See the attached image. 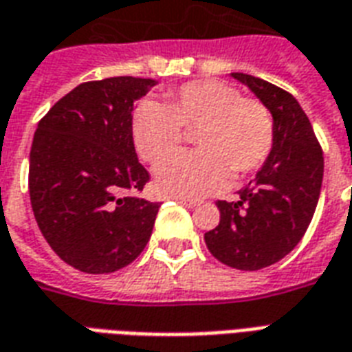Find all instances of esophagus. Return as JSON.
I'll list each match as a JSON object with an SVG mask.
<instances>
[{
  "mask_svg": "<svg viewBox=\"0 0 352 352\" xmlns=\"http://www.w3.org/2000/svg\"><path fill=\"white\" fill-rule=\"evenodd\" d=\"M177 201L179 204H183L184 207H188V209H194V207L198 206V199H190V198H181V196H177Z\"/></svg>",
  "mask_w": 352,
  "mask_h": 352,
  "instance_id": "1",
  "label": "esophagus"
}]
</instances>
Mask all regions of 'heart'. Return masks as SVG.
Returning <instances> with one entry per match:
<instances>
[{
	"instance_id": "b5f03b06",
	"label": "heart",
	"mask_w": 352,
	"mask_h": 352,
	"mask_svg": "<svg viewBox=\"0 0 352 352\" xmlns=\"http://www.w3.org/2000/svg\"><path fill=\"white\" fill-rule=\"evenodd\" d=\"M195 134L196 153L177 155L154 171L160 192L206 196L258 169L273 146V120L256 100L241 98L237 88L219 80H192L160 103L143 100L131 115V139L139 156L163 162L182 140Z\"/></svg>"
}]
</instances>
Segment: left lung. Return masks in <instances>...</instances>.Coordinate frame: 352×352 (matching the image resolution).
I'll use <instances>...</instances> for the list:
<instances>
[{
  "instance_id": "left-lung-1",
  "label": "left lung",
  "mask_w": 352,
  "mask_h": 352,
  "mask_svg": "<svg viewBox=\"0 0 352 352\" xmlns=\"http://www.w3.org/2000/svg\"><path fill=\"white\" fill-rule=\"evenodd\" d=\"M272 113L273 146L256 177L219 201V226L206 245L222 264L256 272L279 262L300 243L317 209L324 158L309 118L292 94L247 73H230Z\"/></svg>"
}]
</instances>
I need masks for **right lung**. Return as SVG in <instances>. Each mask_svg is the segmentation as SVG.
Listing matches in <instances>:
<instances>
[{
    "label": "right lung",
    "mask_w": 352,
    "mask_h": 352,
    "mask_svg": "<svg viewBox=\"0 0 352 352\" xmlns=\"http://www.w3.org/2000/svg\"><path fill=\"white\" fill-rule=\"evenodd\" d=\"M154 79L111 77L73 88L37 124L30 199L41 234L65 264L113 273L151 239L160 204L122 192L148 181L131 139L133 103Z\"/></svg>",
    "instance_id": "obj_1"
}]
</instances>
